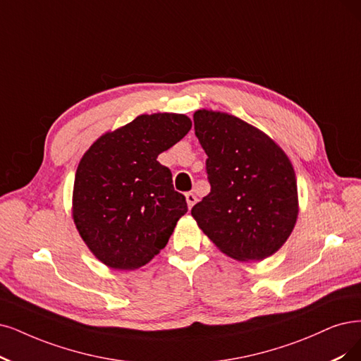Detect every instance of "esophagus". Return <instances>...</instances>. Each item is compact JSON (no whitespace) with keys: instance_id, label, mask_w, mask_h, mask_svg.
<instances>
[{"instance_id":"34e87169","label":"esophagus","mask_w":361,"mask_h":361,"mask_svg":"<svg viewBox=\"0 0 361 361\" xmlns=\"http://www.w3.org/2000/svg\"><path fill=\"white\" fill-rule=\"evenodd\" d=\"M185 201H188V207L192 208L196 204L197 199H196V196L192 192H189V193H185Z\"/></svg>"}]
</instances>
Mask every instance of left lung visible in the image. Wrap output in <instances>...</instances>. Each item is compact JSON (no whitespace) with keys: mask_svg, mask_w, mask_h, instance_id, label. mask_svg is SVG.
Instances as JSON below:
<instances>
[{"mask_svg":"<svg viewBox=\"0 0 361 361\" xmlns=\"http://www.w3.org/2000/svg\"><path fill=\"white\" fill-rule=\"evenodd\" d=\"M195 133L205 150L211 192L192 208L199 229L239 262L272 256L299 214L288 156L264 132L232 114L197 110Z\"/></svg>","mask_w":361,"mask_h":361,"instance_id":"1","label":"left lung"}]
</instances>
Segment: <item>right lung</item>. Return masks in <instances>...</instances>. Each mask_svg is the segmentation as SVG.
Wrapping results in <instances>:
<instances>
[{"instance_id":"1","label":"right lung","mask_w":361,"mask_h":361,"mask_svg":"<svg viewBox=\"0 0 361 361\" xmlns=\"http://www.w3.org/2000/svg\"><path fill=\"white\" fill-rule=\"evenodd\" d=\"M190 128L184 114H141L105 132L80 160L74 224L92 255L109 268L133 271L149 263L188 212L185 197L173 190L172 173L157 156Z\"/></svg>"}]
</instances>
